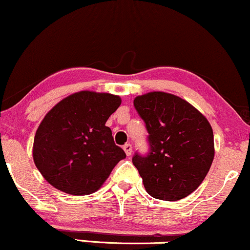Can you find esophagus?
Segmentation results:
<instances>
[{
  "label": "esophagus",
  "instance_id": "34e87169",
  "mask_svg": "<svg viewBox=\"0 0 250 250\" xmlns=\"http://www.w3.org/2000/svg\"><path fill=\"white\" fill-rule=\"evenodd\" d=\"M123 150H125V154H127V156H130L131 152H132V146H131V144L127 143V144L123 145Z\"/></svg>",
  "mask_w": 250,
  "mask_h": 250
}]
</instances>
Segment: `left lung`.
Instances as JSON below:
<instances>
[{"label":"left lung","mask_w":250,"mask_h":250,"mask_svg":"<svg viewBox=\"0 0 250 250\" xmlns=\"http://www.w3.org/2000/svg\"><path fill=\"white\" fill-rule=\"evenodd\" d=\"M134 106L148 132L150 152L132 164L154 198L179 201L198 188L214 157L213 131L207 118L174 94L150 92Z\"/></svg>","instance_id":"obj_1"}]
</instances>
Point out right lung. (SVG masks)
Here are the masks:
<instances>
[{
  "mask_svg": "<svg viewBox=\"0 0 250 250\" xmlns=\"http://www.w3.org/2000/svg\"><path fill=\"white\" fill-rule=\"evenodd\" d=\"M120 105L119 96L81 91L47 113L34 136L33 160L49 185L77 196L102 187L125 158L105 125Z\"/></svg>",
  "mask_w": 250,
  "mask_h": 250,
  "instance_id": "1",
  "label": "right lung"
}]
</instances>
